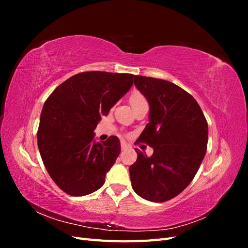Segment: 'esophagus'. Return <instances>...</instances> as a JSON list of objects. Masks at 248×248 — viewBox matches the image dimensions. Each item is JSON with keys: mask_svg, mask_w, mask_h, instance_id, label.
<instances>
[{"mask_svg": "<svg viewBox=\"0 0 248 248\" xmlns=\"http://www.w3.org/2000/svg\"><path fill=\"white\" fill-rule=\"evenodd\" d=\"M127 148H128V145H127L125 141H121V149L122 150H126Z\"/></svg>", "mask_w": 248, "mask_h": 248, "instance_id": "34e87169", "label": "esophagus"}]
</instances>
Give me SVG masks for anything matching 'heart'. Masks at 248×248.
<instances>
[{"label":"heart","instance_id":"1","mask_svg":"<svg viewBox=\"0 0 248 248\" xmlns=\"http://www.w3.org/2000/svg\"><path fill=\"white\" fill-rule=\"evenodd\" d=\"M130 102H131L132 108H136V107H138V106H140V104H142V103H148L146 97L142 94H140V92H133L131 94Z\"/></svg>","mask_w":248,"mask_h":248}]
</instances>
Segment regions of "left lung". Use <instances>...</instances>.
Listing matches in <instances>:
<instances>
[{
	"label": "left lung",
	"instance_id": "1",
	"mask_svg": "<svg viewBox=\"0 0 248 248\" xmlns=\"http://www.w3.org/2000/svg\"><path fill=\"white\" fill-rule=\"evenodd\" d=\"M134 85L150 106V122L137 141L152 147L154 153L148 157L136 149L131 185L142 199L166 202L196 176L207 151L208 123L197 100L172 82L134 76Z\"/></svg>",
	"mask_w": 248,
	"mask_h": 248
}]
</instances>
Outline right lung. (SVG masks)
Listing matches in <instances>:
<instances>
[{
	"instance_id": "obj_1",
	"label": "right lung",
	"mask_w": 248,
	"mask_h": 248,
	"mask_svg": "<svg viewBox=\"0 0 248 248\" xmlns=\"http://www.w3.org/2000/svg\"><path fill=\"white\" fill-rule=\"evenodd\" d=\"M132 84L133 74L80 72L44 102L37 132L39 152L50 178L69 196H87L106 182L121 146L115 136L93 140L94 130Z\"/></svg>"
}]
</instances>
